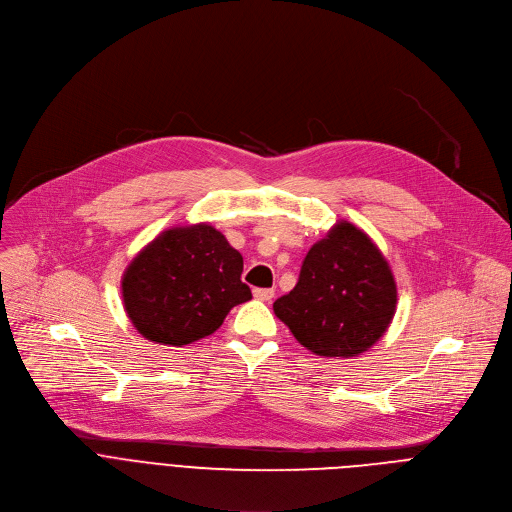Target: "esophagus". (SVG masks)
<instances>
[{
  "label": "esophagus",
  "instance_id": "esophagus-1",
  "mask_svg": "<svg viewBox=\"0 0 512 512\" xmlns=\"http://www.w3.org/2000/svg\"><path fill=\"white\" fill-rule=\"evenodd\" d=\"M254 297H256L258 301H272L274 291H272V289H254Z\"/></svg>",
  "mask_w": 512,
  "mask_h": 512
}]
</instances>
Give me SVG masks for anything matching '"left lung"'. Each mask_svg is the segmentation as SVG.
<instances>
[{"mask_svg": "<svg viewBox=\"0 0 512 512\" xmlns=\"http://www.w3.org/2000/svg\"><path fill=\"white\" fill-rule=\"evenodd\" d=\"M272 309L303 348L325 358H352L388 329L396 282L368 234L342 219L313 244L295 289Z\"/></svg>", "mask_w": 512, "mask_h": 512, "instance_id": "1", "label": "left lung"}]
</instances>
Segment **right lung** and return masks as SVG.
Instances as JSON below:
<instances>
[{
  "instance_id": "right-lung-1",
  "label": "right lung",
  "mask_w": 512,
  "mask_h": 512,
  "mask_svg": "<svg viewBox=\"0 0 512 512\" xmlns=\"http://www.w3.org/2000/svg\"><path fill=\"white\" fill-rule=\"evenodd\" d=\"M244 258L209 223L170 227L128 264L124 309L154 344L187 346L211 335L232 307L252 299Z\"/></svg>"
}]
</instances>
